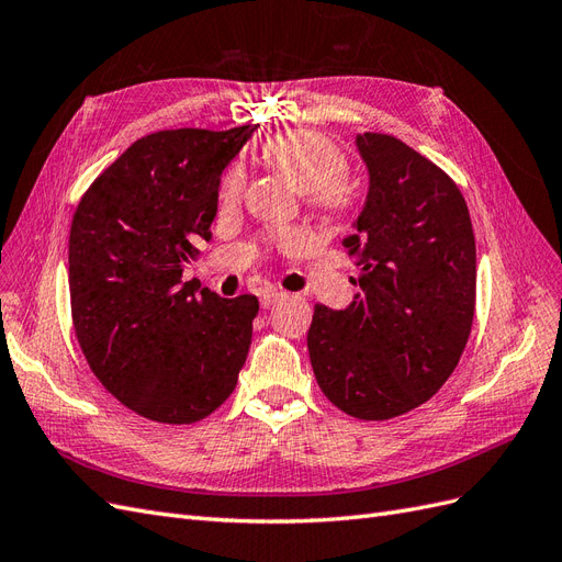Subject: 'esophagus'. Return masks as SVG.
I'll return each instance as SVG.
<instances>
[{
    "label": "esophagus",
    "instance_id": "obj_1",
    "mask_svg": "<svg viewBox=\"0 0 562 562\" xmlns=\"http://www.w3.org/2000/svg\"><path fill=\"white\" fill-rule=\"evenodd\" d=\"M281 297H285V293L277 291V288H265V291L260 293V304L265 310H269L271 304H277Z\"/></svg>",
    "mask_w": 562,
    "mask_h": 562
}]
</instances>
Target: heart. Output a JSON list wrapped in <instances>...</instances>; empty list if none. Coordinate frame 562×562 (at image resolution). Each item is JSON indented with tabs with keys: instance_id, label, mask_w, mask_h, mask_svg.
Masks as SVG:
<instances>
[{
	"instance_id": "obj_1",
	"label": "heart",
	"mask_w": 562,
	"mask_h": 562,
	"mask_svg": "<svg viewBox=\"0 0 562 562\" xmlns=\"http://www.w3.org/2000/svg\"><path fill=\"white\" fill-rule=\"evenodd\" d=\"M262 159L291 180L297 190L310 192L312 206L321 211H337L345 206L342 178L347 159L328 138L314 131H285L262 145ZM246 187V171L241 164L227 166L220 178L217 199L223 206H232L241 199Z\"/></svg>"
}]
</instances>
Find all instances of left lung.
<instances>
[{"label":"left lung","mask_w":562,"mask_h":562,"mask_svg":"<svg viewBox=\"0 0 562 562\" xmlns=\"http://www.w3.org/2000/svg\"><path fill=\"white\" fill-rule=\"evenodd\" d=\"M370 190L356 232L361 293L314 307L316 382L349 417L382 422L427 403L454 372L475 312V239L454 180L386 133L356 135Z\"/></svg>","instance_id":"8db88e82"}]
</instances>
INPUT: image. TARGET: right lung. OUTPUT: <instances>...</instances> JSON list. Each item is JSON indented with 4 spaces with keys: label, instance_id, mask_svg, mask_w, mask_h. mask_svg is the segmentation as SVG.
Masks as SVG:
<instances>
[{
    "label": "right lung",
    "instance_id": "obj_1",
    "mask_svg": "<svg viewBox=\"0 0 562 562\" xmlns=\"http://www.w3.org/2000/svg\"><path fill=\"white\" fill-rule=\"evenodd\" d=\"M258 124L168 128L135 140L83 192L70 227V307L93 375L128 411L194 424L223 405L246 363L255 295L182 281L211 239L220 173Z\"/></svg>",
    "mask_w": 562,
    "mask_h": 562
}]
</instances>
